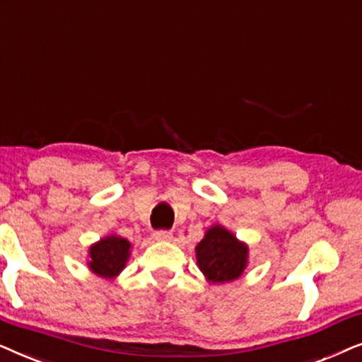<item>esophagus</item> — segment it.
<instances>
[{
	"mask_svg": "<svg viewBox=\"0 0 362 362\" xmlns=\"http://www.w3.org/2000/svg\"><path fill=\"white\" fill-rule=\"evenodd\" d=\"M172 231L170 230H156L153 231V238L162 240V242H167V240H172Z\"/></svg>",
	"mask_w": 362,
	"mask_h": 362,
	"instance_id": "esophagus-1",
	"label": "esophagus"
}]
</instances>
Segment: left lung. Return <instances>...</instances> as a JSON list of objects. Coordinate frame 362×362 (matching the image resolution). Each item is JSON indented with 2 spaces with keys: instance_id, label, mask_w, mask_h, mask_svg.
I'll return each instance as SVG.
<instances>
[{
  "instance_id": "obj_1",
  "label": "left lung",
  "mask_w": 362,
  "mask_h": 362,
  "mask_svg": "<svg viewBox=\"0 0 362 362\" xmlns=\"http://www.w3.org/2000/svg\"><path fill=\"white\" fill-rule=\"evenodd\" d=\"M195 250L197 263L214 283L233 281L247 267L248 248L220 225L211 226Z\"/></svg>"
}]
</instances>
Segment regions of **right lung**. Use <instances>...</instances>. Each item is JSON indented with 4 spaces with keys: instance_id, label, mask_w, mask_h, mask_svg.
Wrapping results in <instances>:
<instances>
[{
    "instance_id": "obj_1",
    "label": "right lung",
    "mask_w": 362,
    "mask_h": 362,
    "mask_svg": "<svg viewBox=\"0 0 362 362\" xmlns=\"http://www.w3.org/2000/svg\"><path fill=\"white\" fill-rule=\"evenodd\" d=\"M131 243L120 237H107L93 245L89 250V268L104 278H114L122 272L129 258Z\"/></svg>"
}]
</instances>
